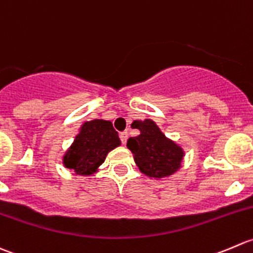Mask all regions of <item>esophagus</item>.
I'll return each mask as SVG.
<instances>
[{
    "instance_id": "1",
    "label": "esophagus",
    "mask_w": 253,
    "mask_h": 253,
    "mask_svg": "<svg viewBox=\"0 0 253 253\" xmlns=\"http://www.w3.org/2000/svg\"><path fill=\"white\" fill-rule=\"evenodd\" d=\"M119 136H121L122 144H123V145H126V140H127V137H129V134H127L126 131H123V132H121V135H119Z\"/></svg>"
}]
</instances>
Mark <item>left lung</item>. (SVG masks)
Instances as JSON below:
<instances>
[{
	"instance_id": "obj_1",
	"label": "left lung",
	"mask_w": 253,
	"mask_h": 253,
	"mask_svg": "<svg viewBox=\"0 0 253 253\" xmlns=\"http://www.w3.org/2000/svg\"><path fill=\"white\" fill-rule=\"evenodd\" d=\"M131 126L139 129L140 134L129 137L126 146L132 152L140 172L150 178L160 179L172 176L181 169L183 149L169 139L154 121H134Z\"/></svg>"
}]
</instances>
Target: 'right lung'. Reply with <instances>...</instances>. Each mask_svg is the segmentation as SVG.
I'll use <instances>...</instances> for the list:
<instances>
[{"label": "right lung", "mask_w": 253, "mask_h": 253, "mask_svg": "<svg viewBox=\"0 0 253 253\" xmlns=\"http://www.w3.org/2000/svg\"><path fill=\"white\" fill-rule=\"evenodd\" d=\"M121 145L118 132L109 121L93 119L84 122L74 142L62 157L66 169L80 176H91L106 160L109 151Z\"/></svg>", "instance_id": "1"}]
</instances>
